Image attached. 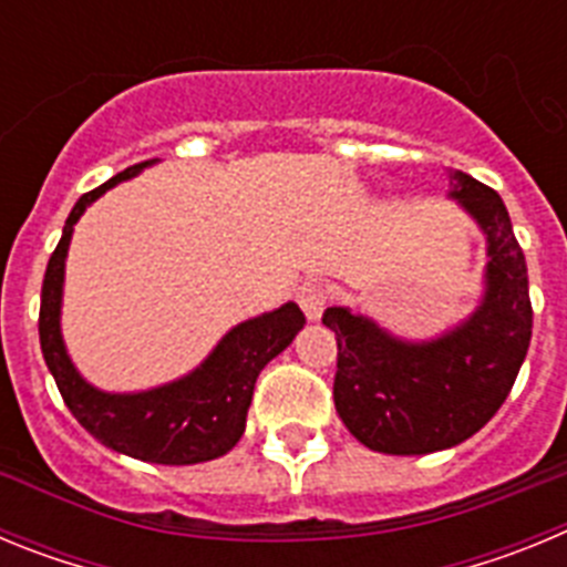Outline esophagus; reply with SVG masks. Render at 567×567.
I'll list each match as a JSON object with an SVG mask.
<instances>
[{
	"label": "esophagus",
	"mask_w": 567,
	"mask_h": 567,
	"mask_svg": "<svg viewBox=\"0 0 567 567\" xmlns=\"http://www.w3.org/2000/svg\"><path fill=\"white\" fill-rule=\"evenodd\" d=\"M298 303L300 309H303V315H307L309 320H318L320 315H323V309H327V289H323V284H318V280H303L298 287Z\"/></svg>",
	"instance_id": "esophagus-1"
}]
</instances>
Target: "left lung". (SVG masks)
Segmentation results:
<instances>
[{"instance_id": "1", "label": "left lung", "mask_w": 567, "mask_h": 567, "mask_svg": "<svg viewBox=\"0 0 567 567\" xmlns=\"http://www.w3.org/2000/svg\"><path fill=\"white\" fill-rule=\"evenodd\" d=\"M452 198L485 235L483 298L468 318L425 340L383 329L349 307L323 323L338 340L334 409L365 449L432 454L477 434L508 398L528 354V267L503 198L452 169Z\"/></svg>"}]
</instances>
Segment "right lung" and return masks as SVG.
Returning <instances> with one entry per match:
<instances>
[{
  "mask_svg": "<svg viewBox=\"0 0 567 567\" xmlns=\"http://www.w3.org/2000/svg\"><path fill=\"white\" fill-rule=\"evenodd\" d=\"M155 162L158 158H150L113 175L102 187L84 193L70 209L62 240L56 252L50 255L44 272L39 340L64 403L99 443L144 463L193 465L224 457L238 443L247 429V412L260 369L292 343L307 318L298 303L289 300L272 312L244 320L218 340L193 372L144 392H104L82 378L62 338L64 260L73 227L84 209L107 189L135 178Z\"/></svg>",
  "mask_w": 567,
  "mask_h": 567,
  "instance_id": "obj_1",
  "label": "right lung"
}]
</instances>
